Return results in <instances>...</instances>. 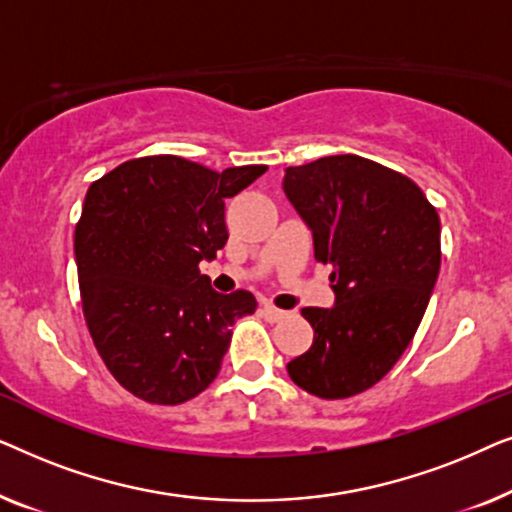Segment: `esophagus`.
Returning a JSON list of instances; mask_svg holds the SVG:
<instances>
[{
    "mask_svg": "<svg viewBox=\"0 0 512 512\" xmlns=\"http://www.w3.org/2000/svg\"><path fill=\"white\" fill-rule=\"evenodd\" d=\"M261 314H263L265 321H279V319L286 317V312L284 310H277L275 305H263L261 307Z\"/></svg>",
    "mask_w": 512,
    "mask_h": 512,
    "instance_id": "obj_1",
    "label": "esophagus"
}]
</instances>
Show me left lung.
Returning a JSON list of instances; mask_svg holds the SVG:
<instances>
[{"mask_svg":"<svg viewBox=\"0 0 512 512\" xmlns=\"http://www.w3.org/2000/svg\"><path fill=\"white\" fill-rule=\"evenodd\" d=\"M284 193L335 293L333 307H303L314 342L286 370L307 394L356 396L415 338L440 270L438 212L405 174L352 153L286 167Z\"/></svg>","mask_w":512,"mask_h":512,"instance_id":"obj_1","label":"left lung"}]
</instances>
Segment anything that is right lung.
Wrapping results in <instances>:
<instances>
[{
    "mask_svg": "<svg viewBox=\"0 0 512 512\" xmlns=\"http://www.w3.org/2000/svg\"><path fill=\"white\" fill-rule=\"evenodd\" d=\"M265 170L146 156L90 184L74 233L83 317L104 366L142 401L179 405L205 391L230 326L254 314L249 291H214L198 265L228 240L226 198Z\"/></svg>",
    "mask_w": 512,
    "mask_h": 512,
    "instance_id": "add662e5",
    "label": "right lung"
}]
</instances>
